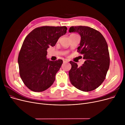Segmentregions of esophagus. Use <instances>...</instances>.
I'll use <instances>...</instances> for the list:
<instances>
[{
    "label": "esophagus",
    "instance_id": "esophagus-1",
    "mask_svg": "<svg viewBox=\"0 0 125 125\" xmlns=\"http://www.w3.org/2000/svg\"><path fill=\"white\" fill-rule=\"evenodd\" d=\"M68 62H69V61L68 60V59H64L63 61V63H67Z\"/></svg>",
    "mask_w": 125,
    "mask_h": 125
}]
</instances>
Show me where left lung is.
<instances>
[{
    "instance_id": "obj_1",
    "label": "left lung",
    "mask_w": 125,
    "mask_h": 125,
    "mask_svg": "<svg viewBox=\"0 0 125 125\" xmlns=\"http://www.w3.org/2000/svg\"><path fill=\"white\" fill-rule=\"evenodd\" d=\"M70 32L78 33L81 37L78 52L85 61L82 66L70 61L72 68L69 72L73 86L83 92H90L98 87L104 81L109 69L110 57L108 45L103 35L88 26H72Z\"/></svg>"
}]
</instances>
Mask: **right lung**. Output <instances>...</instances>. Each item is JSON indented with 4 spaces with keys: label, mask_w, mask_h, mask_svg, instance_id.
<instances>
[{
    "label": "right lung",
    "mask_w": 125,
    "mask_h": 125,
    "mask_svg": "<svg viewBox=\"0 0 125 125\" xmlns=\"http://www.w3.org/2000/svg\"><path fill=\"white\" fill-rule=\"evenodd\" d=\"M67 30L66 26H42L34 29L25 38L18 62L21 78L29 90L35 92L44 91L55 81L62 60L47 59V50L54 46Z\"/></svg>",
    "instance_id": "right-lung-1"
}]
</instances>
